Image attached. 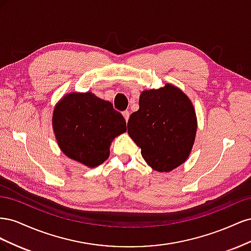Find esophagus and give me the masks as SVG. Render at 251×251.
<instances>
[{"label":"esophagus","mask_w":251,"mask_h":251,"mask_svg":"<svg viewBox=\"0 0 251 251\" xmlns=\"http://www.w3.org/2000/svg\"><path fill=\"white\" fill-rule=\"evenodd\" d=\"M123 116L125 117L126 121H127V120H128V117H130V112H128V111H125V112H123Z\"/></svg>","instance_id":"34e87169"}]
</instances>
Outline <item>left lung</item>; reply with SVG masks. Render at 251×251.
<instances>
[{"mask_svg":"<svg viewBox=\"0 0 251 251\" xmlns=\"http://www.w3.org/2000/svg\"><path fill=\"white\" fill-rule=\"evenodd\" d=\"M197 131L193 103L178 88L143 91L139 110L131 114L127 133L151 169L170 172L191 153Z\"/></svg>","mask_w":251,"mask_h":251,"instance_id":"1","label":"left lung"}]
</instances>
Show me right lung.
Returning a JSON list of instances; mask_svg holds the SVG:
<instances>
[{
  "label": "right lung",
  "instance_id": "right-lung-1",
  "mask_svg": "<svg viewBox=\"0 0 251 251\" xmlns=\"http://www.w3.org/2000/svg\"><path fill=\"white\" fill-rule=\"evenodd\" d=\"M52 124L64 154L90 168L107 160L111 141L126 131L125 118L113 104L89 92L65 96Z\"/></svg>",
  "mask_w": 251,
  "mask_h": 251
}]
</instances>
